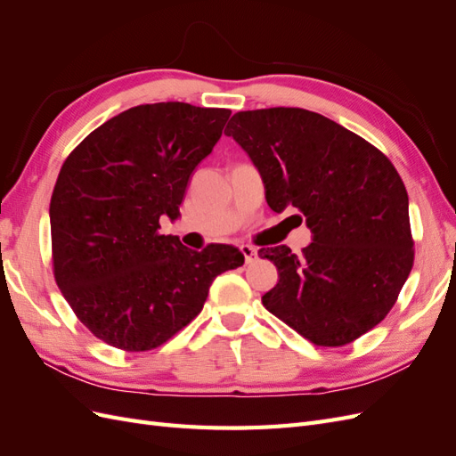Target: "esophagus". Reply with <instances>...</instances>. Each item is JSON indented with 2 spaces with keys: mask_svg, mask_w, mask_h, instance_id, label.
I'll list each match as a JSON object with an SVG mask.
<instances>
[{
  "mask_svg": "<svg viewBox=\"0 0 456 456\" xmlns=\"http://www.w3.org/2000/svg\"><path fill=\"white\" fill-rule=\"evenodd\" d=\"M241 253L245 256L247 265H253V262H256V258H258L256 249H255V247H251V245H241Z\"/></svg>",
  "mask_w": 456,
  "mask_h": 456,
  "instance_id": "esophagus-1",
  "label": "esophagus"
}]
</instances>
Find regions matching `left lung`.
<instances>
[{
    "label": "left lung",
    "instance_id": "1",
    "mask_svg": "<svg viewBox=\"0 0 456 456\" xmlns=\"http://www.w3.org/2000/svg\"><path fill=\"white\" fill-rule=\"evenodd\" d=\"M226 129L256 167L270 209L300 211L312 232L302 255L287 245L258 251L280 275L262 305L317 346H342L379 325L415 256L407 190L390 159L302 108L247 110Z\"/></svg>",
    "mask_w": 456,
    "mask_h": 456
}]
</instances>
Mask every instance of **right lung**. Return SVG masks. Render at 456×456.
Listing matches in <instances>:
<instances>
[{
  "label": "right lung",
  "instance_id": "1",
  "mask_svg": "<svg viewBox=\"0 0 456 456\" xmlns=\"http://www.w3.org/2000/svg\"><path fill=\"white\" fill-rule=\"evenodd\" d=\"M226 108L141 104L108 119L66 158L49 216L54 280L79 322L110 346L158 348L201 312L218 273L243 265L232 245L201 253L159 233Z\"/></svg>",
  "mask_w": 456,
  "mask_h": 456
}]
</instances>
